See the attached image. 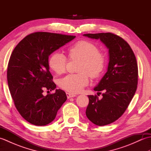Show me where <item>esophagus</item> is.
<instances>
[{
	"instance_id": "obj_1",
	"label": "esophagus",
	"mask_w": 151,
	"mask_h": 151,
	"mask_svg": "<svg viewBox=\"0 0 151 151\" xmlns=\"http://www.w3.org/2000/svg\"><path fill=\"white\" fill-rule=\"evenodd\" d=\"M66 95H67V97L68 99L69 98H71V97H76V95L75 94H73V93H66Z\"/></svg>"
}]
</instances>
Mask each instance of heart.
<instances>
[{"label": "heart", "mask_w": 151, "mask_h": 151, "mask_svg": "<svg viewBox=\"0 0 151 151\" xmlns=\"http://www.w3.org/2000/svg\"><path fill=\"white\" fill-rule=\"evenodd\" d=\"M70 59L81 60L78 74H70L60 79L59 86L61 88L70 93L81 92L89 82V76L93 79L101 75L106 63V58L93 43L81 40L75 43L68 49ZM67 59L60 52H54L50 57V68L58 75L65 73Z\"/></svg>", "instance_id": "obj_1"}]
</instances>
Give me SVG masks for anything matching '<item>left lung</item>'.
<instances>
[{
    "label": "left lung",
    "mask_w": 151,
    "mask_h": 151,
    "mask_svg": "<svg viewBox=\"0 0 151 151\" xmlns=\"http://www.w3.org/2000/svg\"><path fill=\"white\" fill-rule=\"evenodd\" d=\"M83 36L100 40L108 49L107 72L94 88L95 91L104 92L102 98L88 95L86 111L89 121L98 126H104L113 123L124 114L135 94L138 78L136 58L129 43L117 35L99 33Z\"/></svg>",
    "instance_id": "left-lung-1"
}]
</instances>
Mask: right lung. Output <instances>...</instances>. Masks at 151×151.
<instances>
[{
  "instance_id": "right-lung-1",
  "label": "right lung",
  "mask_w": 151,
  "mask_h": 151,
  "mask_svg": "<svg viewBox=\"0 0 151 151\" xmlns=\"http://www.w3.org/2000/svg\"><path fill=\"white\" fill-rule=\"evenodd\" d=\"M76 36L50 32L28 35L15 47L9 58L7 80L16 108L25 120L45 126L55 119L67 100L62 89L43 95L56 88L49 71V56Z\"/></svg>"
}]
</instances>
